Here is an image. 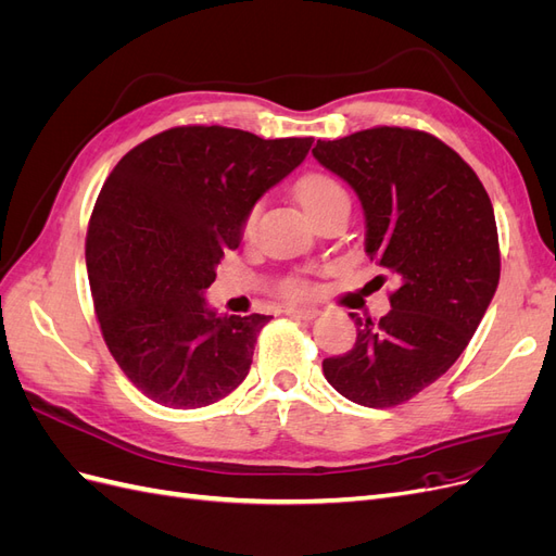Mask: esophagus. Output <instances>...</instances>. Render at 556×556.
Here are the masks:
<instances>
[{"label":"esophagus","instance_id":"esophagus-1","mask_svg":"<svg viewBox=\"0 0 556 556\" xmlns=\"http://www.w3.org/2000/svg\"><path fill=\"white\" fill-rule=\"evenodd\" d=\"M285 313H288L290 317H296V319H315L319 315V311L311 308V306H288L285 308Z\"/></svg>","mask_w":556,"mask_h":556}]
</instances>
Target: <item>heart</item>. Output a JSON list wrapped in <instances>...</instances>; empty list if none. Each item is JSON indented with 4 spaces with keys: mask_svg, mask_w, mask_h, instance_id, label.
<instances>
[{
    "mask_svg": "<svg viewBox=\"0 0 556 556\" xmlns=\"http://www.w3.org/2000/svg\"><path fill=\"white\" fill-rule=\"evenodd\" d=\"M294 197L299 201V206L304 208V213L311 217V220H319V217L336 211V208H350V199L343 185L327 176V174H306L301 176L294 185ZM257 211H252L245 220V231L252 229L255 225ZM290 294H301L304 292V285H292L288 290Z\"/></svg>",
    "mask_w": 556,
    "mask_h": 556,
    "instance_id": "b5f03b06",
    "label": "heart"
}]
</instances>
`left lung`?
Instances as JSON below:
<instances>
[{"mask_svg":"<svg viewBox=\"0 0 556 556\" xmlns=\"http://www.w3.org/2000/svg\"><path fill=\"white\" fill-rule=\"evenodd\" d=\"M313 157L355 190L366 255L399 282L378 323L350 313L355 348L325 359V378L362 406H399L459 359L492 304L501 276L492 201L427 131L364 129L317 141Z\"/></svg>","mask_w":556,"mask_h":556,"instance_id":"left-lung-1","label":"left lung"}]
</instances>
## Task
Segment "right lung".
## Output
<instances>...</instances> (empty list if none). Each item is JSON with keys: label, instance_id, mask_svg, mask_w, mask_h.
Instances as JSON below:
<instances>
[{"label": "right lung", "instance_id": "1", "mask_svg": "<svg viewBox=\"0 0 556 556\" xmlns=\"http://www.w3.org/2000/svg\"><path fill=\"white\" fill-rule=\"evenodd\" d=\"M313 139L174 127L115 164L90 217L86 264L104 341L125 376L166 408H204L245 380L271 315H220L206 290L257 201Z\"/></svg>", "mask_w": 556, "mask_h": 556}]
</instances>
